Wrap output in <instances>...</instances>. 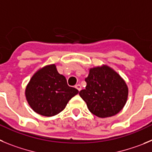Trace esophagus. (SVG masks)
Here are the masks:
<instances>
[{"label":"esophagus","instance_id":"obj_1","mask_svg":"<svg viewBox=\"0 0 152 152\" xmlns=\"http://www.w3.org/2000/svg\"><path fill=\"white\" fill-rule=\"evenodd\" d=\"M75 88H76V89L78 90V91H81L82 86H80V85H79V84H77V85H76V86H75Z\"/></svg>","mask_w":152,"mask_h":152}]
</instances>
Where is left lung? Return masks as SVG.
<instances>
[{"instance_id":"8db88e82","label":"left lung","mask_w":152,"mask_h":152,"mask_svg":"<svg viewBox=\"0 0 152 152\" xmlns=\"http://www.w3.org/2000/svg\"><path fill=\"white\" fill-rule=\"evenodd\" d=\"M86 82V88L79 91V95L94 115L100 118L112 117L124 108L129 88L114 69L105 64L90 68Z\"/></svg>"}]
</instances>
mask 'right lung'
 <instances>
[{
    "instance_id": "1",
    "label": "right lung",
    "mask_w": 152,
    "mask_h": 152,
    "mask_svg": "<svg viewBox=\"0 0 152 152\" xmlns=\"http://www.w3.org/2000/svg\"><path fill=\"white\" fill-rule=\"evenodd\" d=\"M78 92L76 88L68 86L65 76L58 73L55 64H53L34 73L27 84L25 95L35 113L52 117L61 113Z\"/></svg>"
}]
</instances>
